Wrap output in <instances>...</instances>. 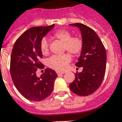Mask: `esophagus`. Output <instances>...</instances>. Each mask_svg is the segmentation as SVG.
Instances as JSON below:
<instances>
[{"mask_svg": "<svg viewBox=\"0 0 122 122\" xmlns=\"http://www.w3.org/2000/svg\"><path fill=\"white\" fill-rule=\"evenodd\" d=\"M64 72H57V74H58V76H61V75H64Z\"/></svg>", "mask_w": 122, "mask_h": 122, "instance_id": "esophagus-1", "label": "esophagus"}]
</instances>
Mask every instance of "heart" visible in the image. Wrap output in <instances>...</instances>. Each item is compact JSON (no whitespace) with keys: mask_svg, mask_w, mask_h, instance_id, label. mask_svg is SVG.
<instances>
[{"mask_svg":"<svg viewBox=\"0 0 122 122\" xmlns=\"http://www.w3.org/2000/svg\"><path fill=\"white\" fill-rule=\"evenodd\" d=\"M52 37L64 43V49L74 55H78L81 52L83 47V42L81 38L78 36L71 37L70 31L66 29H61L54 32ZM40 49L43 55L49 52V43L46 38L44 37L40 42ZM71 61V56L68 54L63 55H54L47 61V64L50 68L56 71H64L68 64Z\"/></svg>","mask_w":122,"mask_h":122,"instance_id":"heart-1","label":"heart"}]
</instances>
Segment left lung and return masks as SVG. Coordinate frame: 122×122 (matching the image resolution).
<instances>
[{
    "label": "left lung",
    "instance_id": "left-lung-1",
    "mask_svg": "<svg viewBox=\"0 0 122 122\" xmlns=\"http://www.w3.org/2000/svg\"><path fill=\"white\" fill-rule=\"evenodd\" d=\"M80 29L83 47L76 66L83 71L75 75L70 85L72 92L79 96H88L98 89L106 71L107 54L102 42L92 29L81 23L71 24Z\"/></svg>",
    "mask_w": 122,
    "mask_h": 122
}]
</instances>
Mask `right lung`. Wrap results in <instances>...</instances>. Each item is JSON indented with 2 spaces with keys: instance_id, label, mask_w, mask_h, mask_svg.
I'll use <instances>...</instances> for the list:
<instances>
[{
  "instance_id": "add662e5",
  "label": "right lung",
  "mask_w": 122,
  "mask_h": 122,
  "mask_svg": "<svg viewBox=\"0 0 122 122\" xmlns=\"http://www.w3.org/2000/svg\"><path fill=\"white\" fill-rule=\"evenodd\" d=\"M54 26L33 27L24 32L15 42L10 58V74L14 84L20 93L32 102H40L49 97L54 87L57 73L47 68L40 77L37 68L42 66L40 49L42 39Z\"/></svg>"
}]
</instances>
